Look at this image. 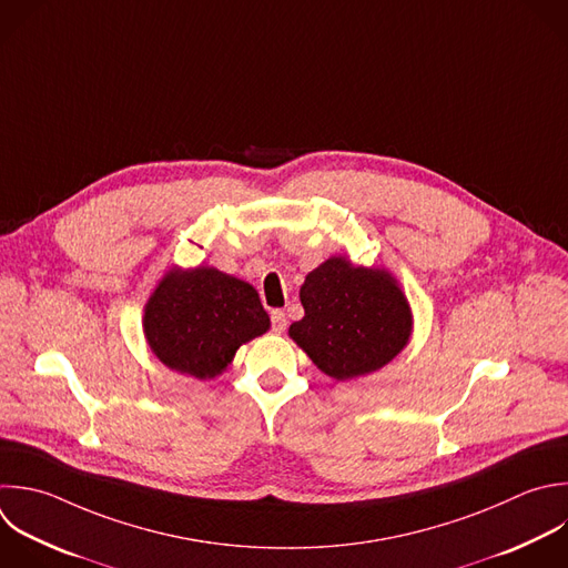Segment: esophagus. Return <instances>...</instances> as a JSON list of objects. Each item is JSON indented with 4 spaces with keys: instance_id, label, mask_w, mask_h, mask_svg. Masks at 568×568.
<instances>
[{
    "instance_id": "1",
    "label": "esophagus",
    "mask_w": 568,
    "mask_h": 568,
    "mask_svg": "<svg viewBox=\"0 0 568 568\" xmlns=\"http://www.w3.org/2000/svg\"><path fill=\"white\" fill-rule=\"evenodd\" d=\"M271 326L275 333H284L286 331V313L284 311H273L271 313Z\"/></svg>"
}]
</instances>
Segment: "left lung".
Here are the masks:
<instances>
[{
  "label": "left lung",
  "mask_w": 568,
  "mask_h": 568,
  "mask_svg": "<svg viewBox=\"0 0 568 568\" xmlns=\"http://www.w3.org/2000/svg\"><path fill=\"white\" fill-rule=\"evenodd\" d=\"M304 317L288 335L328 377L344 382L388 364L413 328L410 306L384 268L331 257L300 288Z\"/></svg>",
  "instance_id": "obj_1"
}]
</instances>
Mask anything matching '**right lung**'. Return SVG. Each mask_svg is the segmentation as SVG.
Segmentation results:
<instances>
[{
	"label": "right lung",
	"mask_w": 568,
	"mask_h": 568,
	"mask_svg": "<svg viewBox=\"0 0 568 568\" xmlns=\"http://www.w3.org/2000/svg\"><path fill=\"white\" fill-rule=\"evenodd\" d=\"M271 320L257 291L213 266L169 271L144 308V335L169 368L211 379L237 348L264 335Z\"/></svg>",
	"instance_id": "add662e5"
}]
</instances>
